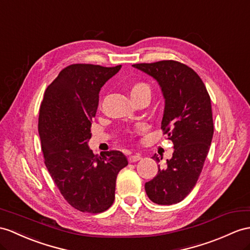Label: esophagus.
Segmentation results:
<instances>
[{
    "label": "esophagus",
    "mask_w": 250,
    "mask_h": 250,
    "mask_svg": "<svg viewBox=\"0 0 250 250\" xmlns=\"http://www.w3.org/2000/svg\"><path fill=\"white\" fill-rule=\"evenodd\" d=\"M141 159H142L141 156H140V155H135V156H129L128 161H129L130 163H132V162H137V161L141 160Z\"/></svg>",
    "instance_id": "1"
}]
</instances>
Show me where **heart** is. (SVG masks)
<instances>
[{
    "instance_id": "obj_1",
    "label": "heart",
    "mask_w": 250,
    "mask_h": 250,
    "mask_svg": "<svg viewBox=\"0 0 250 250\" xmlns=\"http://www.w3.org/2000/svg\"><path fill=\"white\" fill-rule=\"evenodd\" d=\"M140 90H149V89H148V86H147V84L140 83H136L135 86L132 87V89H131V92H133V91H140Z\"/></svg>"
}]
</instances>
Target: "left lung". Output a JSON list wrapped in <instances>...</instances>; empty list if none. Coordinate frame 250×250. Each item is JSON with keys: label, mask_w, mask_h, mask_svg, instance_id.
Masks as SVG:
<instances>
[{"label": "left lung", "mask_w": 250, "mask_h": 250, "mask_svg": "<svg viewBox=\"0 0 250 250\" xmlns=\"http://www.w3.org/2000/svg\"><path fill=\"white\" fill-rule=\"evenodd\" d=\"M159 83L164 97L161 129L174 144L172 159L145 184L148 198L158 205L181 202L195 187L213 137L211 100L197 73L175 60L132 64ZM160 162L162 158L154 155Z\"/></svg>", "instance_id": "obj_1"}]
</instances>
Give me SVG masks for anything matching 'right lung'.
Instances as JSON below:
<instances>
[{
	"label": "right lung",
	"mask_w": 250,
	"mask_h": 250,
	"mask_svg": "<svg viewBox=\"0 0 250 250\" xmlns=\"http://www.w3.org/2000/svg\"><path fill=\"white\" fill-rule=\"evenodd\" d=\"M121 68L66 66L46 88L40 106L38 130L45 167L64 199L82 212L110 208L117 176L128 164L119 150L99 156L88 146L101 88Z\"/></svg>",
	"instance_id": "add662e5"
}]
</instances>
